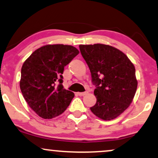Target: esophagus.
I'll use <instances>...</instances> for the list:
<instances>
[{
    "instance_id": "1",
    "label": "esophagus",
    "mask_w": 158,
    "mask_h": 158,
    "mask_svg": "<svg viewBox=\"0 0 158 158\" xmlns=\"http://www.w3.org/2000/svg\"><path fill=\"white\" fill-rule=\"evenodd\" d=\"M86 94H87V92H78V93H77V95L81 96V97H83V96L85 95Z\"/></svg>"
}]
</instances>
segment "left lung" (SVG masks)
Returning <instances> with one entry per match:
<instances>
[{
	"label": "left lung",
	"instance_id": "left-lung-1",
	"mask_svg": "<svg viewBox=\"0 0 158 158\" xmlns=\"http://www.w3.org/2000/svg\"><path fill=\"white\" fill-rule=\"evenodd\" d=\"M95 84L97 103L91 112L100 119L111 120L122 114L133 101L137 89L135 67L119 49L109 45H80Z\"/></svg>",
	"mask_w": 158,
	"mask_h": 158
}]
</instances>
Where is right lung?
I'll return each instance as SVG.
<instances>
[{"instance_id":"add662e5","label":"right lung","mask_w":158,"mask_h":158,"mask_svg":"<svg viewBox=\"0 0 158 158\" xmlns=\"http://www.w3.org/2000/svg\"><path fill=\"white\" fill-rule=\"evenodd\" d=\"M78 54L74 46L46 45L35 51L24 62L20 89L27 103L38 116L52 119L63 113L69 105L75 94L64 89L62 74L64 67Z\"/></svg>"}]
</instances>
